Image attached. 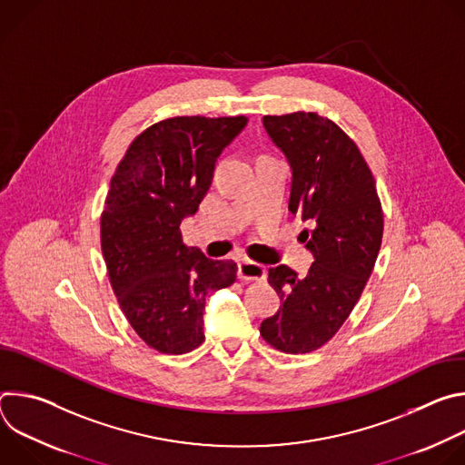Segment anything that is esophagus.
Wrapping results in <instances>:
<instances>
[{
  "label": "esophagus",
  "mask_w": 465,
  "mask_h": 465,
  "mask_svg": "<svg viewBox=\"0 0 465 465\" xmlns=\"http://www.w3.org/2000/svg\"><path fill=\"white\" fill-rule=\"evenodd\" d=\"M241 282H262L267 278V269L262 264L250 261V259H242L239 262V272H237Z\"/></svg>",
  "instance_id": "obj_1"
}]
</instances>
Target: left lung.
Returning <instances> with one entry per match:
<instances>
[{"instance_id":"obj_1","label":"left lung","mask_w":465,"mask_h":465,"mask_svg":"<svg viewBox=\"0 0 465 465\" xmlns=\"http://www.w3.org/2000/svg\"><path fill=\"white\" fill-rule=\"evenodd\" d=\"M262 124L292 169L289 210L309 224L300 233L314 255L307 276L269 269L282 309L259 333L283 353H311L337 335L357 305L382 241L375 178L355 142L318 112L264 115Z\"/></svg>"}]
</instances>
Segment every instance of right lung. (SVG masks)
<instances>
[{
  "label": "right lung",
  "instance_id": "obj_1",
  "mask_svg": "<svg viewBox=\"0 0 465 465\" xmlns=\"http://www.w3.org/2000/svg\"><path fill=\"white\" fill-rule=\"evenodd\" d=\"M248 117L176 115L145 128L119 162L101 215V248L119 307L138 337L165 355L204 342L213 291L233 285L237 262L182 242L223 149Z\"/></svg>",
  "mask_w": 465,
  "mask_h": 465
}]
</instances>
